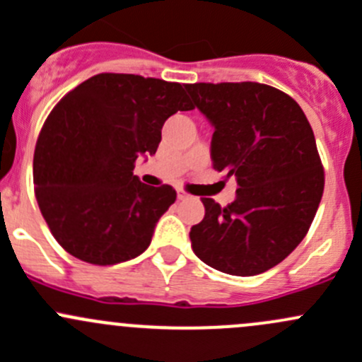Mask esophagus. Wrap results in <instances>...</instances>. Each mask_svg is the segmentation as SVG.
I'll list each match as a JSON object with an SVG mask.
<instances>
[{"label": "esophagus", "instance_id": "obj_1", "mask_svg": "<svg viewBox=\"0 0 362 362\" xmlns=\"http://www.w3.org/2000/svg\"><path fill=\"white\" fill-rule=\"evenodd\" d=\"M177 198L180 199V202H184V199L189 198V194H187V192L182 191V189H178V191H177Z\"/></svg>", "mask_w": 362, "mask_h": 362}]
</instances>
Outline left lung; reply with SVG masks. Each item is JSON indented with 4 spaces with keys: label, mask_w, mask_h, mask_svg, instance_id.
I'll use <instances>...</instances> for the list:
<instances>
[{
    "label": "left lung",
    "mask_w": 362,
    "mask_h": 362,
    "mask_svg": "<svg viewBox=\"0 0 362 362\" xmlns=\"http://www.w3.org/2000/svg\"><path fill=\"white\" fill-rule=\"evenodd\" d=\"M192 103L214 127L211 164L235 177L236 199L203 198L192 250L222 273L252 276L282 262L308 233L324 191L312 126L282 90L257 82L189 83Z\"/></svg>",
    "instance_id": "left-lung-1"
}]
</instances>
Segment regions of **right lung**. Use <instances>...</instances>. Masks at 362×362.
Wrapping results in <instances>:
<instances>
[{
	"label": "right lung",
	"instance_id": "right-lung-1",
	"mask_svg": "<svg viewBox=\"0 0 362 362\" xmlns=\"http://www.w3.org/2000/svg\"><path fill=\"white\" fill-rule=\"evenodd\" d=\"M184 87L100 73L47 117L33 160L36 199L54 238L76 259L110 266L151 245L177 192L141 184L134 160L156 154L168 117L194 108Z\"/></svg>",
	"mask_w": 362,
	"mask_h": 362
}]
</instances>
